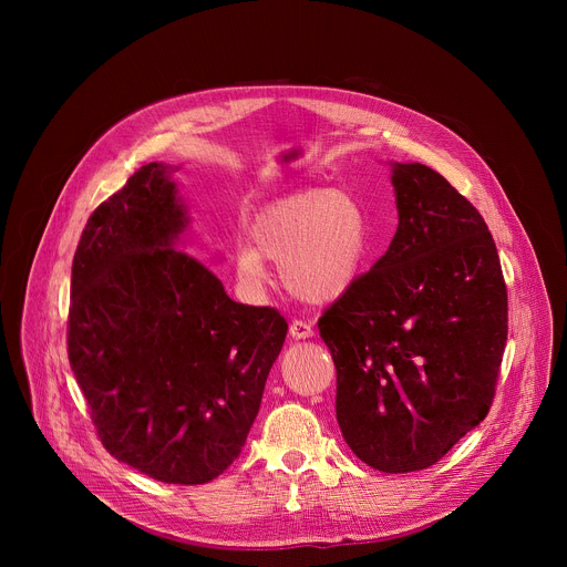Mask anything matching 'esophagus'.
Masks as SVG:
<instances>
[{
    "label": "esophagus",
    "mask_w": 567,
    "mask_h": 567,
    "mask_svg": "<svg viewBox=\"0 0 567 567\" xmlns=\"http://www.w3.org/2000/svg\"><path fill=\"white\" fill-rule=\"evenodd\" d=\"M289 334H291L296 341L309 339V337H313V328L309 326V322H305V320H293L291 326H289Z\"/></svg>",
    "instance_id": "obj_1"
}]
</instances>
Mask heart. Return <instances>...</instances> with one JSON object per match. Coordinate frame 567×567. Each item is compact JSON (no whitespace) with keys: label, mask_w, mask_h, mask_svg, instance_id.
Segmentation results:
<instances>
[{"label":"heart","mask_w":567,"mask_h":567,"mask_svg":"<svg viewBox=\"0 0 567 567\" xmlns=\"http://www.w3.org/2000/svg\"><path fill=\"white\" fill-rule=\"evenodd\" d=\"M370 251V219L359 199L307 188L269 202L235 247L237 276L262 287L267 260L280 265L285 287L305 302L328 305L359 280Z\"/></svg>","instance_id":"1"}]
</instances>
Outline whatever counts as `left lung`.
I'll return each mask as SVG.
<instances>
[{
	"label": "left lung",
	"instance_id": "left-lung-1",
	"mask_svg": "<svg viewBox=\"0 0 567 567\" xmlns=\"http://www.w3.org/2000/svg\"><path fill=\"white\" fill-rule=\"evenodd\" d=\"M396 233L318 320L337 365V422L359 460L420 471L489 413L507 287L473 204L424 164L390 161Z\"/></svg>",
	"mask_w": 567,
	"mask_h": 567
}]
</instances>
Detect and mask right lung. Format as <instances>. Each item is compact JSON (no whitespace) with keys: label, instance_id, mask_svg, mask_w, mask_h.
<instances>
[{"label":"right lung","instance_id":"obj_1","mask_svg":"<svg viewBox=\"0 0 567 567\" xmlns=\"http://www.w3.org/2000/svg\"><path fill=\"white\" fill-rule=\"evenodd\" d=\"M141 166L80 235L69 363L103 446L168 484H204L239 455L287 320L228 298L179 251L190 221L173 173Z\"/></svg>","mask_w":567,"mask_h":567}]
</instances>
